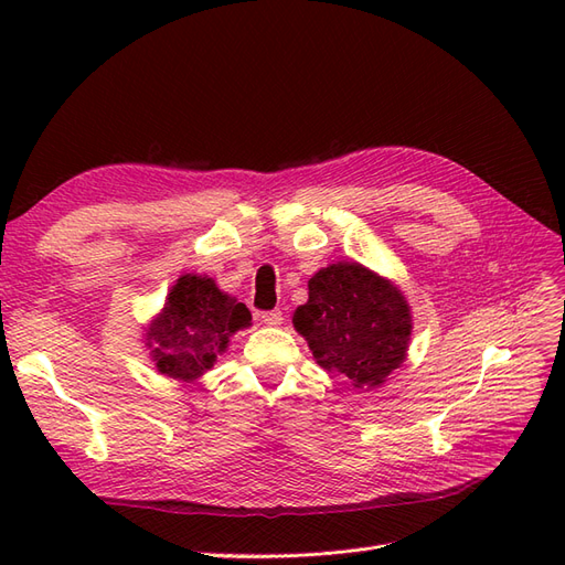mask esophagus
<instances>
[{
  "label": "esophagus",
  "instance_id": "obj_1",
  "mask_svg": "<svg viewBox=\"0 0 565 565\" xmlns=\"http://www.w3.org/2000/svg\"><path fill=\"white\" fill-rule=\"evenodd\" d=\"M259 318H262V322L264 324H268V328H278V324H282V311H264V313H259Z\"/></svg>",
  "mask_w": 565,
  "mask_h": 565
}]
</instances>
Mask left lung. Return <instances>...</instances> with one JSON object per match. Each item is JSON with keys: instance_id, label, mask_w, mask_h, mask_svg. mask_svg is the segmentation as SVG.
I'll use <instances>...</instances> for the list:
<instances>
[{"instance_id": "obj_1", "label": "left lung", "mask_w": 565, "mask_h": 565, "mask_svg": "<svg viewBox=\"0 0 565 565\" xmlns=\"http://www.w3.org/2000/svg\"><path fill=\"white\" fill-rule=\"evenodd\" d=\"M292 324L322 370L370 391L405 363L413 313L398 285L358 262H337L311 276Z\"/></svg>"}]
</instances>
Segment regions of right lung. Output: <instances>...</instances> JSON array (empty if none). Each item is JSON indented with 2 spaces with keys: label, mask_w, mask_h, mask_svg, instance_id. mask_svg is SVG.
Listing matches in <instances>:
<instances>
[{
  "label": "right lung",
  "mask_w": 565,
  "mask_h": 565,
  "mask_svg": "<svg viewBox=\"0 0 565 565\" xmlns=\"http://www.w3.org/2000/svg\"><path fill=\"white\" fill-rule=\"evenodd\" d=\"M252 324L245 303L221 292L210 276L183 273L164 299V309L148 322L146 349L160 374L195 382L224 355L237 330Z\"/></svg>",
  "instance_id": "add662e5"
}]
</instances>
